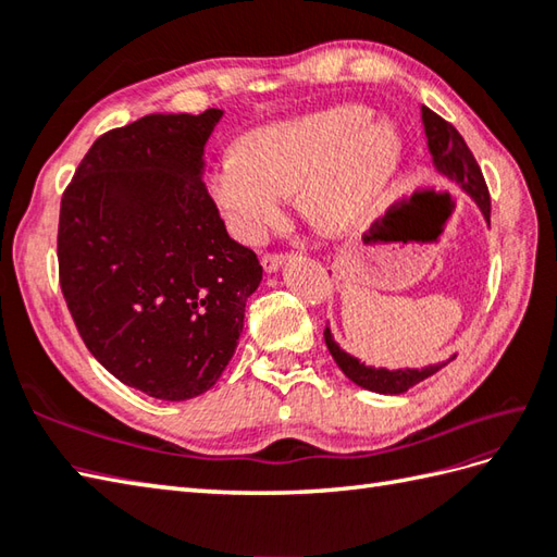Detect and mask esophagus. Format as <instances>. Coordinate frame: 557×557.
Here are the masks:
<instances>
[{"instance_id":"1","label":"esophagus","mask_w":557,"mask_h":557,"mask_svg":"<svg viewBox=\"0 0 557 557\" xmlns=\"http://www.w3.org/2000/svg\"><path fill=\"white\" fill-rule=\"evenodd\" d=\"M282 260H285V253H263V256H260V263H263L265 272H275L282 265Z\"/></svg>"}]
</instances>
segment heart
<instances>
[{"label":"heart","mask_w":557,"mask_h":557,"mask_svg":"<svg viewBox=\"0 0 557 557\" xmlns=\"http://www.w3.org/2000/svg\"><path fill=\"white\" fill-rule=\"evenodd\" d=\"M371 116L363 104H342L256 128L242 150L222 152L208 184L232 232L263 242L294 191L327 230H347L373 212L399 168L401 138Z\"/></svg>","instance_id":"obj_1"}]
</instances>
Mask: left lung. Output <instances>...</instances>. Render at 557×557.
<instances>
[{
    "mask_svg": "<svg viewBox=\"0 0 557 557\" xmlns=\"http://www.w3.org/2000/svg\"><path fill=\"white\" fill-rule=\"evenodd\" d=\"M423 126H425V136H429V150L433 156L435 168L445 172L447 176H453L459 186L476 200L479 208L483 210V215L491 222V194L486 180H483V172L479 168V162L474 158V152L469 150L467 140L461 138L457 128L445 122L441 114H435L433 110L423 108ZM325 345L333 354L335 363L342 369L351 383H357L371 393H381V395H399L407 393L411 385H417L425 377L433 375L435 371H441L445 363H435V366H425V369H405V371H387V369H371V366L359 363L354 357H349L347 351H342L330 330L325 327ZM453 361V359H449Z\"/></svg>",
    "mask_w": 557,
    "mask_h": 557,
    "instance_id": "left-lung-1",
    "label": "left lung"
}]
</instances>
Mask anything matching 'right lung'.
Returning a JSON list of instances; mask_svg holds the SVG:
<instances>
[{
    "label": "right lung",
    "mask_w": 557,
    "mask_h": 557,
    "mask_svg": "<svg viewBox=\"0 0 557 557\" xmlns=\"http://www.w3.org/2000/svg\"><path fill=\"white\" fill-rule=\"evenodd\" d=\"M222 110L148 114L102 134L62 194L59 287L116 381L182 401L215 385L263 277L200 180Z\"/></svg>",
    "instance_id": "1"
}]
</instances>
